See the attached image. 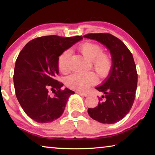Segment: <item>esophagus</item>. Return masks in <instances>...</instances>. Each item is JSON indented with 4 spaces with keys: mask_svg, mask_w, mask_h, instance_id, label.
<instances>
[{
    "mask_svg": "<svg viewBox=\"0 0 155 155\" xmlns=\"http://www.w3.org/2000/svg\"><path fill=\"white\" fill-rule=\"evenodd\" d=\"M77 93L78 94H80V95H81V96H87V95H88L87 93L83 92V91H77Z\"/></svg>",
    "mask_w": 155,
    "mask_h": 155,
    "instance_id": "esophagus-1",
    "label": "esophagus"
}]
</instances>
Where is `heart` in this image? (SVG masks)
<instances>
[{
  "instance_id": "heart-1",
  "label": "heart",
  "mask_w": 155,
  "mask_h": 155,
  "mask_svg": "<svg viewBox=\"0 0 155 155\" xmlns=\"http://www.w3.org/2000/svg\"><path fill=\"white\" fill-rule=\"evenodd\" d=\"M78 51L84 56L91 60L94 70L100 77L104 78L111 72L113 68L111 57L107 52H103V48L99 44L93 41H84L78 47ZM70 50H65L60 54L58 59V67L63 74H68L70 72L69 59ZM98 81V77L94 72L85 73H75L67 78L68 87L77 90H85L90 86Z\"/></svg>"
}]
</instances>
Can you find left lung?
<instances>
[{"instance_id":"8db88e82","label":"left lung","mask_w":155,"mask_h":155,"mask_svg":"<svg viewBox=\"0 0 155 155\" xmlns=\"http://www.w3.org/2000/svg\"><path fill=\"white\" fill-rule=\"evenodd\" d=\"M84 38L95 40L111 52L113 68L105 81L96 87L104 94L98 106L87 110L91 118L103 124H114L130 111L135 98L137 73L133 54L127 46L109 33H89Z\"/></svg>"}]
</instances>
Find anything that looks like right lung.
Returning a JSON list of instances; mask_svg holds the SVG:
<instances>
[{
    "instance_id": "obj_1",
    "label": "right lung",
    "mask_w": 155,
    "mask_h": 155,
    "mask_svg": "<svg viewBox=\"0 0 155 155\" xmlns=\"http://www.w3.org/2000/svg\"><path fill=\"white\" fill-rule=\"evenodd\" d=\"M83 38L48 35L31 40L15 61L14 83L17 99L25 114L34 121L48 123L61 116L68 99L74 91L56 80L58 59L63 52ZM52 91L54 95L49 94Z\"/></svg>"
}]
</instances>
